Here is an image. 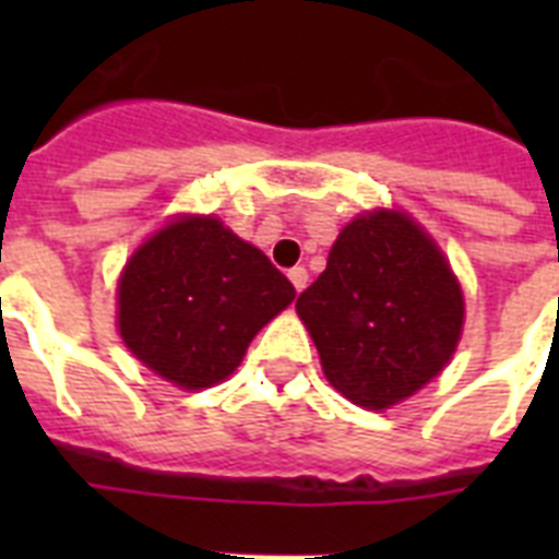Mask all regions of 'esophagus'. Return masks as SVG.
<instances>
[{
  "label": "esophagus",
  "instance_id": "34e87169",
  "mask_svg": "<svg viewBox=\"0 0 559 559\" xmlns=\"http://www.w3.org/2000/svg\"><path fill=\"white\" fill-rule=\"evenodd\" d=\"M289 281H293L296 293H301V289L307 287V270H305V266H293V270H289Z\"/></svg>",
  "mask_w": 559,
  "mask_h": 559
}]
</instances>
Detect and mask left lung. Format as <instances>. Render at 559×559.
<instances>
[{"label": "left lung", "mask_w": 559, "mask_h": 559, "mask_svg": "<svg viewBox=\"0 0 559 559\" xmlns=\"http://www.w3.org/2000/svg\"><path fill=\"white\" fill-rule=\"evenodd\" d=\"M324 377L366 408H389L450 362L464 296L432 237L373 211L342 228L328 270L298 296Z\"/></svg>", "instance_id": "obj_1"}]
</instances>
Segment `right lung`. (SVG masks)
Returning a JSON list of instances; mask_svg holds the SVG:
<instances>
[{"label": "right lung", "mask_w": 559, "mask_h": 559, "mask_svg": "<svg viewBox=\"0 0 559 559\" xmlns=\"http://www.w3.org/2000/svg\"><path fill=\"white\" fill-rule=\"evenodd\" d=\"M296 298L270 258L214 217H182L139 246L118 281V331L182 389L226 380L249 342Z\"/></svg>", "instance_id": "right-lung-1"}]
</instances>
